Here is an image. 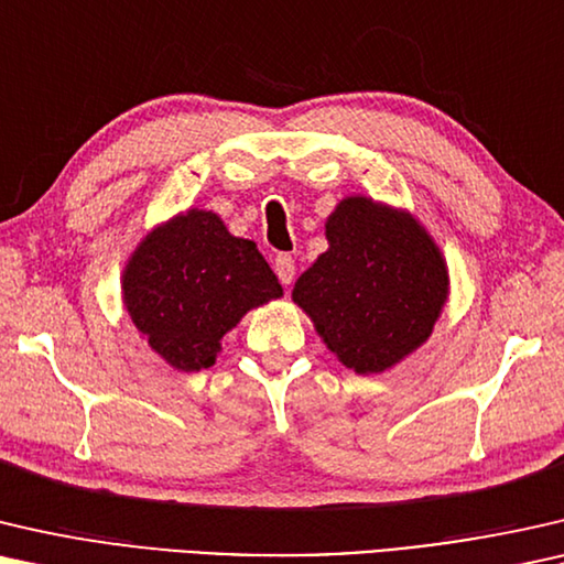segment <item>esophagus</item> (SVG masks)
I'll list each match as a JSON object with an SVG mask.
<instances>
[{
  "label": "esophagus",
  "mask_w": 564,
  "mask_h": 564,
  "mask_svg": "<svg viewBox=\"0 0 564 564\" xmlns=\"http://www.w3.org/2000/svg\"><path fill=\"white\" fill-rule=\"evenodd\" d=\"M273 268H275V275H279V281L283 285H289L293 281V275H296V263H293V258L285 256V252H281V256L275 258Z\"/></svg>",
  "instance_id": "esophagus-1"
}]
</instances>
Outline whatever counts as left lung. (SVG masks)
<instances>
[{
  "instance_id": "8db88e82",
  "label": "left lung",
  "mask_w": 564,
  "mask_h": 564,
  "mask_svg": "<svg viewBox=\"0 0 564 564\" xmlns=\"http://www.w3.org/2000/svg\"><path fill=\"white\" fill-rule=\"evenodd\" d=\"M324 235L329 248L299 275L293 304L345 368L391 370L432 337L447 304L442 250L406 209L370 196L339 202Z\"/></svg>"
}]
</instances>
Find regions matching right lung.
I'll return each instance as SVG.
<instances>
[{
	"label": "right lung",
	"instance_id": "right-lung-1",
	"mask_svg": "<svg viewBox=\"0 0 564 564\" xmlns=\"http://www.w3.org/2000/svg\"><path fill=\"white\" fill-rule=\"evenodd\" d=\"M283 289L256 242L214 212L188 209L142 237L122 271V301L150 350L181 372L212 368L221 337Z\"/></svg>",
	"mask_w": 564,
	"mask_h": 564
}]
</instances>
